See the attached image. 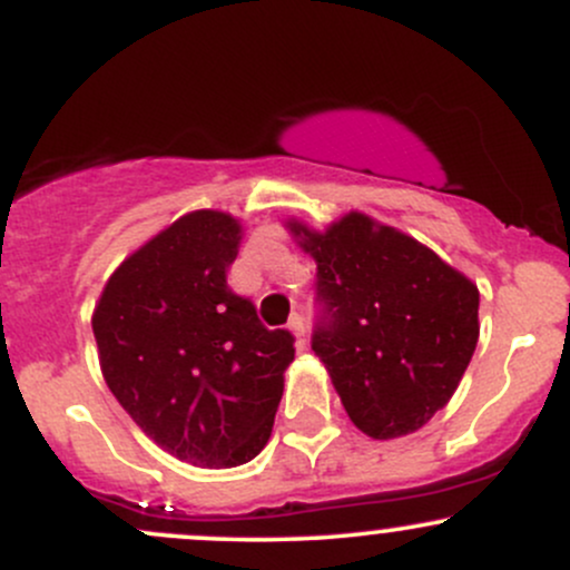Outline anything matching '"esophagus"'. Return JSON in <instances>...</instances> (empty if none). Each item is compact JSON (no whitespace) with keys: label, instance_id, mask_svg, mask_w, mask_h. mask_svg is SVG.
<instances>
[{"label":"esophagus","instance_id":"obj_1","mask_svg":"<svg viewBox=\"0 0 570 570\" xmlns=\"http://www.w3.org/2000/svg\"><path fill=\"white\" fill-rule=\"evenodd\" d=\"M289 330L294 332V335L299 337V343H305V337H307V322H305L303 313H292Z\"/></svg>","mask_w":570,"mask_h":570}]
</instances>
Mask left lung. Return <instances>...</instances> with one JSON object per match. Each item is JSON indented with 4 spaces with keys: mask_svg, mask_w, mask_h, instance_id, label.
Returning a JSON list of instances; mask_svg holds the SVG:
<instances>
[{
    "mask_svg": "<svg viewBox=\"0 0 570 570\" xmlns=\"http://www.w3.org/2000/svg\"><path fill=\"white\" fill-rule=\"evenodd\" d=\"M316 259L313 351L353 426L372 440L417 431L455 394L480 337V292L394 227L351 212L324 233L286 222Z\"/></svg>",
    "mask_w": 570,
    "mask_h": 570,
    "instance_id": "1",
    "label": "left lung"
}]
</instances>
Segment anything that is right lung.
Instances as JSON below:
<instances>
[{"mask_svg":"<svg viewBox=\"0 0 570 570\" xmlns=\"http://www.w3.org/2000/svg\"><path fill=\"white\" fill-rule=\"evenodd\" d=\"M240 222L185 214L109 276L94 311L104 381L158 448L203 469L248 463L271 440L294 337L227 286Z\"/></svg>","mask_w":570,"mask_h":570,"instance_id":"1","label":"right lung"}]
</instances>
